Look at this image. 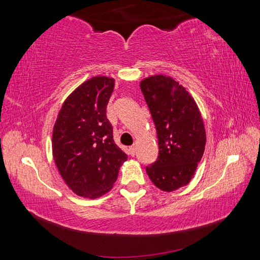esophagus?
I'll list each match as a JSON object with an SVG mask.
<instances>
[{
    "label": "esophagus",
    "instance_id": "esophagus-1",
    "mask_svg": "<svg viewBox=\"0 0 260 260\" xmlns=\"http://www.w3.org/2000/svg\"><path fill=\"white\" fill-rule=\"evenodd\" d=\"M128 152H129V155L131 156H135L136 155V147L135 146H132V147H129V149H128Z\"/></svg>",
    "mask_w": 260,
    "mask_h": 260
}]
</instances>
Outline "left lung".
<instances>
[{
  "label": "left lung",
  "instance_id": "obj_1",
  "mask_svg": "<svg viewBox=\"0 0 260 260\" xmlns=\"http://www.w3.org/2000/svg\"><path fill=\"white\" fill-rule=\"evenodd\" d=\"M158 139V157L146 167L161 190L173 191L190 181L204 153L206 135L195 101L172 78L153 76L140 83Z\"/></svg>",
  "mask_w": 260,
  "mask_h": 260
}]
</instances>
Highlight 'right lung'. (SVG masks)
<instances>
[{
  "label": "right lung",
  "instance_id": "add662e5",
  "mask_svg": "<svg viewBox=\"0 0 260 260\" xmlns=\"http://www.w3.org/2000/svg\"><path fill=\"white\" fill-rule=\"evenodd\" d=\"M114 87L94 77L65 101L52 132V155L65 183L79 196L96 199L112 188L127 155L113 141L107 105Z\"/></svg>",
  "mask_w": 260,
  "mask_h": 260
}]
</instances>
